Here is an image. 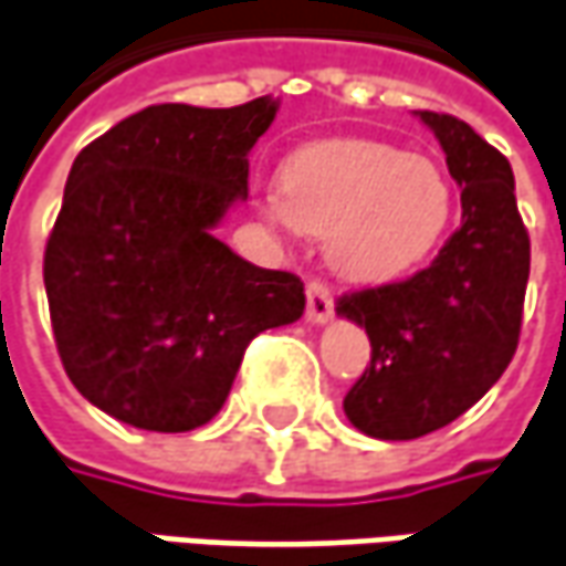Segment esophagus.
<instances>
[{"label": "esophagus", "instance_id": "1", "mask_svg": "<svg viewBox=\"0 0 566 566\" xmlns=\"http://www.w3.org/2000/svg\"><path fill=\"white\" fill-rule=\"evenodd\" d=\"M334 313V297L332 287L325 282H310L306 284V318L313 325H325Z\"/></svg>", "mask_w": 566, "mask_h": 566}]
</instances>
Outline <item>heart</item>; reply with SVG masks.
Segmentation results:
<instances>
[{"instance_id": "heart-1", "label": "heart", "mask_w": 566, "mask_h": 566, "mask_svg": "<svg viewBox=\"0 0 566 566\" xmlns=\"http://www.w3.org/2000/svg\"><path fill=\"white\" fill-rule=\"evenodd\" d=\"M263 213L328 234V256L356 282H390L424 263L455 213L440 164L363 138H325L287 154Z\"/></svg>"}]
</instances>
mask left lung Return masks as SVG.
<instances>
[{"mask_svg": "<svg viewBox=\"0 0 566 566\" xmlns=\"http://www.w3.org/2000/svg\"><path fill=\"white\" fill-rule=\"evenodd\" d=\"M461 188V226L428 269L337 300L371 340V365L344 396L349 424L375 440L446 428L502 378L521 337L530 234L514 172L459 117L415 111Z\"/></svg>", "mask_w": 566, "mask_h": 566, "instance_id": "8db88e82", "label": "left lung"}]
</instances>
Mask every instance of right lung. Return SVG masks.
Listing matches in <instances>:
<instances>
[{
  "label": "right lung",
  "instance_id": "right-lung-1",
  "mask_svg": "<svg viewBox=\"0 0 566 566\" xmlns=\"http://www.w3.org/2000/svg\"><path fill=\"white\" fill-rule=\"evenodd\" d=\"M275 98L151 105L73 160L45 244V294L73 387L123 424L186 433L222 409L244 349L303 315V282L213 229L248 198Z\"/></svg>",
  "mask_w": 566,
  "mask_h": 566
}]
</instances>
